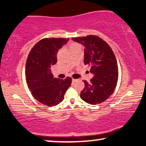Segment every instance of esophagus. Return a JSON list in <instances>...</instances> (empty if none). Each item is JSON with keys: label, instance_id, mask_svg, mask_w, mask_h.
Instances as JSON below:
<instances>
[{"label": "esophagus", "instance_id": "34e87169", "mask_svg": "<svg viewBox=\"0 0 146 146\" xmlns=\"http://www.w3.org/2000/svg\"><path fill=\"white\" fill-rule=\"evenodd\" d=\"M77 80V79H75V78H72V82H75Z\"/></svg>", "mask_w": 146, "mask_h": 146}]
</instances>
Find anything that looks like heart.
<instances>
[{
  "label": "heart",
  "mask_w": 146,
  "mask_h": 146,
  "mask_svg": "<svg viewBox=\"0 0 146 146\" xmlns=\"http://www.w3.org/2000/svg\"><path fill=\"white\" fill-rule=\"evenodd\" d=\"M81 46L78 43H71L70 45V49H80Z\"/></svg>",
  "instance_id": "1"
}]
</instances>
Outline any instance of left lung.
I'll return each instance as SVG.
<instances>
[{
    "label": "left lung",
    "instance_id": "obj_1",
    "mask_svg": "<svg viewBox=\"0 0 146 146\" xmlns=\"http://www.w3.org/2000/svg\"><path fill=\"white\" fill-rule=\"evenodd\" d=\"M72 39L85 46L84 62L90 66L94 75L90 82L84 81L80 97L90 104H99L112 95L117 84L118 69L115 54L109 44L97 35Z\"/></svg>",
    "mask_w": 146,
    "mask_h": 146
}]
</instances>
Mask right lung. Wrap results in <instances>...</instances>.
<instances>
[{
    "label": "right lung",
    "mask_w": 146,
    "mask_h": 146,
    "mask_svg": "<svg viewBox=\"0 0 146 146\" xmlns=\"http://www.w3.org/2000/svg\"><path fill=\"white\" fill-rule=\"evenodd\" d=\"M69 38H45L38 41L29 52L26 64V79L29 90L42 104L54 106L64 100L71 86V77L54 78L50 68L57 62V53Z\"/></svg>",
    "instance_id": "add662e5"
}]
</instances>
